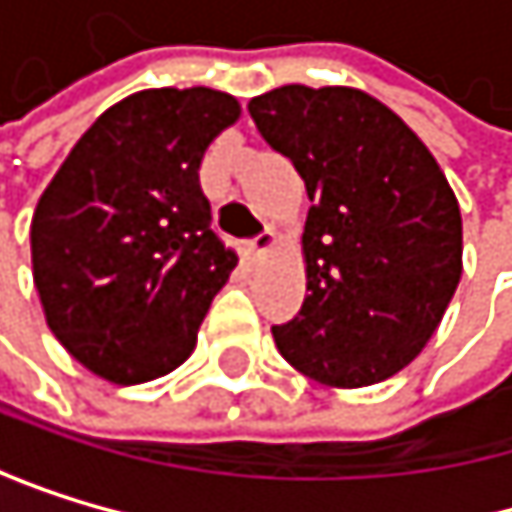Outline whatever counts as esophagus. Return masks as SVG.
Instances as JSON below:
<instances>
[{
    "label": "esophagus",
    "mask_w": 512,
    "mask_h": 512,
    "mask_svg": "<svg viewBox=\"0 0 512 512\" xmlns=\"http://www.w3.org/2000/svg\"><path fill=\"white\" fill-rule=\"evenodd\" d=\"M273 248H276V233H273V230H264L258 239H251V242H248V254H251L254 261L267 258V254H270Z\"/></svg>",
    "instance_id": "34e87169"
}]
</instances>
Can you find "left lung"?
Segmentation results:
<instances>
[{"instance_id": "obj_1", "label": "left lung", "mask_w": 512, "mask_h": 512, "mask_svg": "<svg viewBox=\"0 0 512 512\" xmlns=\"http://www.w3.org/2000/svg\"><path fill=\"white\" fill-rule=\"evenodd\" d=\"M264 141L313 202L301 313L273 325L288 365L356 390L393 378L436 334L464 273V227L445 171L387 104L350 85L251 97Z\"/></svg>"}]
</instances>
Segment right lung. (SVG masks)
<instances>
[{
	"instance_id": "add662e5",
	"label": "right lung",
	"mask_w": 512,
	"mask_h": 512,
	"mask_svg": "<svg viewBox=\"0 0 512 512\" xmlns=\"http://www.w3.org/2000/svg\"><path fill=\"white\" fill-rule=\"evenodd\" d=\"M233 94L147 88L79 137L36 202L33 282L45 322L91 375L147 384L196 350L236 254L199 187L208 144L236 125Z\"/></svg>"
}]
</instances>
